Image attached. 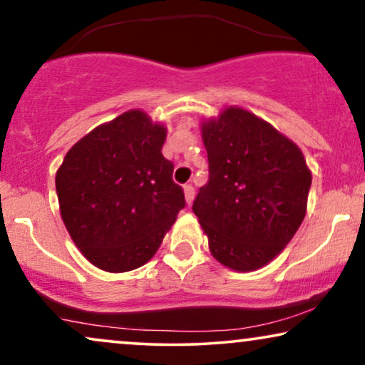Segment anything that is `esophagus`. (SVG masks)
I'll list each match as a JSON object with an SVG mask.
<instances>
[{
  "mask_svg": "<svg viewBox=\"0 0 365 365\" xmlns=\"http://www.w3.org/2000/svg\"><path fill=\"white\" fill-rule=\"evenodd\" d=\"M183 192H185V200L187 204L190 205L193 202V198H195V188H193L192 185H185L183 187Z\"/></svg>",
  "mask_w": 365,
  "mask_h": 365,
  "instance_id": "34e87169",
  "label": "esophagus"
}]
</instances>
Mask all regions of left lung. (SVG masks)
<instances>
[{
    "label": "left lung",
    "mask_w": 365,
    "mask_h": 365,
    "mask_svg": "<svg viewBox=\"0 0 365 365\" xmlns=\"http://www.w3.org/2000/svg\"><path fill=\"white\" fill-rule=\"evenodd\" d=\"M209 182L192 210L212 256L236 271H252L278 256L307 212L312 173L303 153L249 110L227 108L202 124Z\"/></svg>",
    "instance_id": "left-lung-1"
}]
</instances>
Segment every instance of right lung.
I'll list each match as a JSON object with an SVG mask.
<instances>
[{"instance_id": "obj_1", "label": "right lung", "mask_w": 365, "mask_h": 365, "mask_svg": "<svg viewBox=\"0 0 365 365\" xmlns=\"http://www.w3.org/2000/svg\"><path fill=\"white\" fill-rule=\"evenodd\" d=\"M165 138L167 129L133 109L92 129L60 165L62 220L101 269L124 273L148 262L185 207L173 163L161 155Z\"/></svg>"}]
</instances>
